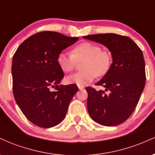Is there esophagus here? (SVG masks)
<instances>
[{
  "instance_id": "1",
  "label": "esophagus",
  "mask_w": 155,
  "mask_h": 155,
  "mask_svg": "<svg viewBox=\"0 0 155 155\" xmlns=\"http://www.w3.org/2000/svg\"><path fill=\"white\" fill-rule=\"evenodd\" d=\"M78 87H79L80 90H82L83 89H84V86H78Z\"/></svg>"
}]
</instances>
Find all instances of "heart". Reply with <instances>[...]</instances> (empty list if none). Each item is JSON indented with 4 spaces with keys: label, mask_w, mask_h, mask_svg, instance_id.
Returning <instances> with one entry per match:
<instances>
[{
    "label": "heart",
    "mask_w": 155,
    "mask_h": 155,
    "mask_svg": "<svg viewBox=\"0 0 155 155\" xmlns=\"http://www.w3.org/2000/svg\"><path fill=\"white\" fill-rule=\"evenodd\" d=\"M84 60L81 64V71L76 73L67 78V81L79 86L88 84L97 76L106 74L111 66V54L107 51L101 50L97 44L85 41L73 48L72 54L61 51L58 54L57 62L64 72H71L76 61Z\"/></svg>",
    "instance_id": "b5f03b06"
}]
</instances>
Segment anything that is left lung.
Instances as JSON below:
<instances>
[{
    "instance_id": "8db88e82",
    "label": "left lung",
    "mask_w": 155,
    "mask_h": 155,
    "mask_svg": "<svg viewBox=\"0 0 155 155\" xmlns=\"http://www.w3.org/2000/svg\"><path fill=\"white\" fill-rule=\"evenodd\" d=\"M84 38L100 43L111 51L109 71L96 84L109 91L87 87V109L97 123L118 125L134 111L146 83L145 61L141 49L130 38L115 33L89 35Z\"/></svg>"
}]
</instances>
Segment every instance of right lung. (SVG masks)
I'll use <instances>...</instances> for the list:
<instances>
[{
	"instance_id": "right-lung-1",
	"label": "right lung",
	"mask_w": 155,
	"mask_h": 155,
	"mask_svg": "<svg viewBox=\"0 0 155 155\" xmlns=\"http://www.w3.org/2000/svg\"><path fill=\"white\" fill-rule=\"evenodd\" d=\"M78 39L58 32H39L25 40L14 54V97L23 114L38 127L60 124L79 90L74 84H59L64 74L57 62L58 54Z\"/></svg>"
}]
</instances>
